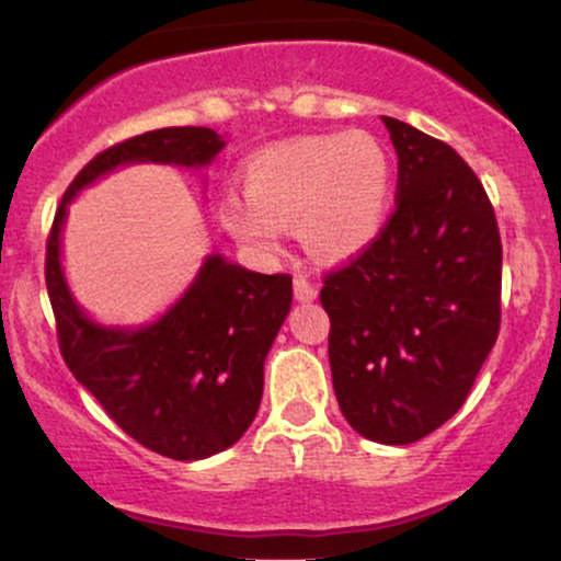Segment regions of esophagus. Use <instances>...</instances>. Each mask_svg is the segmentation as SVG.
Wrapping results in <instances>:
<instances>
[{"instance_id": "34e87169", "label": "esophagus", "mask_w": 561, "mask_h": 561, "mask_svg": "<svg viewBox=\"0 0 561 561\" xmlns=\"http://www.w3.org/2000/svg\"><path fill=\"white\" fill-rule=\"evenodd\" d=\"M295 298L300 302H311L319 298V287L313 282H308L306 276H295Z\"/></svg>"}]
</instances>
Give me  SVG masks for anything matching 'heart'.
Here are the masks:
<instances>
[{"instance_id":"1","label":"heart","mask_w":561,"mask_h":561,"mask_svg":"<svg viewBox=\"0 0 561 561\" xmlns=\"http://www.w3.org/2000/svg\"><path fill=\"white\" fill-rule=\"evenodd\" d=\"M244 197L221 199V224L234 240L276 255L285 227L324 261L364 253L382 234L392 205V158L366 131L279 141L242 169Z\"/></svg>"}]
</instances>
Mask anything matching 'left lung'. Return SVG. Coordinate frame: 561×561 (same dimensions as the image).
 Returning a JSON list of instances; mask_svg holds the SVG:
<instances>
[{
    "label": "left lung",
    "instance_id": "1",
    "mask_svg": "<svg viewBox=\"0 0 561 561\" xmlns=\"http://www.w3.org/2000/svg\"><path fill=\"white\" fill-rule=\"evenodd\" d=\"M396 214L321 287L340 411L366 440L409 446L472 390L501 324V237L474 171L446 141L382 115Z\"/></svg>",
    "mask_w": 561,
    "mask_h": 561
}]
</instances>
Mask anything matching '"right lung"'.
<instances>
[{
    "label": "right lung",
    "instance_id": "1",
    "mask_svg": "<svg viewBox=\"0 0 561 561\" xmlns=\"http://www.w3.org/2000/svg\"><path fill=\"white\" fill-rule=\"evenodd\" d=\"M224 147L214 128L171 126L100 152L68 186L47 242V293L68 369L126 435L176 461L208 459L248 433L263 364L293 306V276L248 272L210 253L156 321L102 324L68 285L62 229L68 205L107 173L137 163L199 171Z\"/></svg>",
    "mask_w": 561,
    "mask_h": 561
}]
</instances>
